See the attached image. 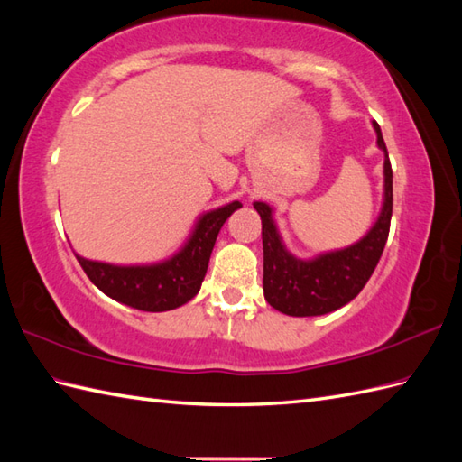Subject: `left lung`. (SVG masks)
<instances>
[{
	"label": "left lung",
	"instance_id": "8db88e82",
	"mask_svg": "<svg viewBox=\"0 0 462 462\" xmlns=\"http://www.w3.org/2000/svg\"><path fill=\"white\" fill-rule=\"evenodd\" d=\"M377 146L385 154L383 161V202L375 224L367 234L347 248L321 252L316 258L301 260L286 248L273 208L256 202L254 208L262 218L263 244V298L273 310L293 318L323 316L346 306L365 286L375 270L389 236L391 212H393V171L379 125Z\"/></svg>",
	"mask_w": 462,
	"mask_h": 462
}]
</instances>
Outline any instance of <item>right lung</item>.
Returning a JSON list of instances; mask_svg holds the SVG:
<instances>
[{
	"label": "right lung",
	"mask_w": 462,
	"mask_h": 462,
	"mask_svg": "<svg viewBox=\"0 0 462 462\" xmlns=\"http://www.w3.org/2000/svg\"><path fill=\"white\" fill-rule=\"evenodd\" d=\"M238 208H242L240 202H230L204 212L196 220L184 246L161 262L119 266L87 260L79 254L75 256L87 278L115 301L143 311H169L184 306L200 291L218 232Z\"/></svg>",
	"instance_id": "obj_1"
}]
</instances>
